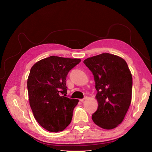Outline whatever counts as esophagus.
I'll return each mask as SVG.
<instances>
[{"mask_svg": "<svg viewBox=\"0 0 152 152\" xmlns=\"http://www.w3.org/2000/svg\"><path fill=\"white\" fill-rule=\"evenodd\" d=\"M87 98H88V97H87V96H85V97H84V98L83 99H80V102H84V101L86 100V99H87Z\"/></svg>", "mask_w": 152, "mask_h": 152, "instance_id": "34e87169", "label": "esophagus"}]
</instances>
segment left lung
<instances>
[{
	"instance_id": "left-lung-1",
	"label": "left lung",
	"mask_w": 152,
	"mask_h": 152,
	"mask_svg": "<svg viewBox=\"0 0 152 152\" xmlns=\"http://www.w3.org/2000/svg\"><path fill=\"white\" fill-rule=\"evenodd\" d=\"M84 63L93 73L98 107L93 122L104 129H112L124 120L132 98V79L122 58L103 53L89 58Z\"/></svg>"
}]
</instances>
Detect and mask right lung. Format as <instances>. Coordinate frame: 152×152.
Here are the masks:
<instances>
[{
  "instance_id": "right-lung-1",
  "label": "right lung",
  "mask_w": 152,
  "mask_h": 152,
  "mask_svg": "<svg viewBox=\"0 0 152 152\" xmlns=\"http://www.w3.org/2000/svg\"><path fill=\"white\" fill-rule=\"evenodd\" d=\"M80 61L51 56L31 67L27 81L30 105L37 121L45 129L57 132L70 124L79 100L66 97V79Z\"/></svg>"
}]
</instances>
